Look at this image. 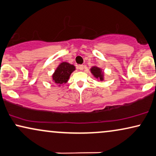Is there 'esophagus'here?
Returning <instances> with one entry per match:
<instances>
[{
    "label": "esophagus",
    "mask_w": 156,
    "mask_h": 156,
    "mask_svg": "<svg viewBox=\"0 0 156 156\" xmlns=\"http://www.w3.org/2000/svg\"><path fill=\"white\" fill-rule=\"evenodd\" d=\"M78 69H80V70L82 71V70H83V69H84V66L82 65V64H81V65H79V66H78Z\"/></svg>",
    "instance_id": "obj_1"
}]
</instances>
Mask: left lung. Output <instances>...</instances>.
<instances>
[{
    "label": "left lung",
    "instance_id": "8db88e82",
    "mask_svg": "<svg viewBox=\"0 0 156 156\" xmlns=\"http://www.w3.org/2000/svg\"><path fill=\"white\" fill-rule=\"evenodd\" d=\"M90 72L93 76L100 81H104L105 79V72H103L102 69L97 66H93L90 69Z\"/></svg>",
    "mask_w": 156,
    "mask_h": 156
}]
</instances>
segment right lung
Returning a JSON list of instances; mask_svg holds the SVG:
<instances>
[{"label":"right lung","instance_id":"add662e5","mask_svg":"<svg viewBox=\"0 0 156 156\" xmlns=\"http://www.w3.org/2000/svg\"><path fill=\"white\" fill-rule=\"evenodd\" d=\"M75 66L66 62H62L52 74V82L61 87L68 82L71 74L75 70Z\"/></svg>","mask_w":156,"mask_h":156}]
</instances>
